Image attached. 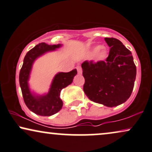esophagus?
I'll list each match as a JSON object with an SVG mask.
<instances>
[{
	"instance_id": "esophagus-1",
	"label": "esophagus",
	"mask_w": 152,
	"mask_h": 152,
	"mask_svg": "<svg viewBox=\"0 0 152 152\" xmlns=\"http://www.w3.org/2000/svg\"><path fill=\"white\" fill-rule=\"evenodd\" d=\"M76 69H77V72L79 74H82V69L81 67H80V66H76Z\"/></svg>"
}]
</instances>
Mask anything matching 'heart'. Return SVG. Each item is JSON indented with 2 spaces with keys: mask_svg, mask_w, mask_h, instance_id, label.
Returning a JSON list of instances; mask_svg holds the SVG:
<instances>
[{
  "mask_svg": "<svg viewBox=\"0 0 152 152\" xmlns=\"http://www.w3.org/2000/svg\"><path fill=\"white\" fill-rule=\"evenodd\" d=\"M95 57L97 59H103L107 55L106 48L104 47L102 45L96 48L95 49Z\"/></svg>",
  "mask_w": 152,
  "mask_h": 152,
  "instance_id": "heart-1",
  "label": "heart"
}]
</instances>
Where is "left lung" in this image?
Masks as SVG:
<instances>
[{
    "label": "left lung",
    "mask_w": 152,
    "mask_h": 152,
    "mask_svg": "<svg viewBox=\"0 0 152 152\" xmlns=\"http://www.w3.org/2000/svg\"><path fill=\"white\" fill-rule=\"evenodd\" d=\"M109 50L105 61L86 60L81 64L83 90L90 100L109 107L129 98L136 78V66L129 50L119 40L105 38Z\"/></svg>",
    "instance_id": "obj_1"
}]
</instances>
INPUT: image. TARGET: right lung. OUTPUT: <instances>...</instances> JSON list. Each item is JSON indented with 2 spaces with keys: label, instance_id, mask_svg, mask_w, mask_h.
Wrapping results in <instances>:
<instances>
[{
  "label": "right lung",
  "instance_id": "add662e5",
  "mask_svg": "<svg viewBox=\"0 0 152 152\" xmlns=\"http://www.w3.org/2000/svg\"><path fill=\"white\" fill-rule=\"evenodd\" d=\"M60 46V44L53 45L45 43L38 44L26 53L21 68L19 80L24 101L31 111L40 116H52L62 109L63 102L60 98L61 90L72 83L77 74L76 69L69 72L58 73L54 78L50 91L45 95L36 96L30 92L28 80L34 60L46 52L55 50Z\"/></svg>",
  "mask_w": 152,
  "mask_h": 152
}]
</instances>
